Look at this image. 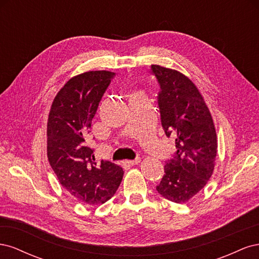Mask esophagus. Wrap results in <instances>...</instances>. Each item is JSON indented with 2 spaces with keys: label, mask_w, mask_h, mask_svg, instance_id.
Segmentation results:
<instances>
[{
  "label": "esophagus",
  "mask_w": 259,
  "mask_h": 259,
  "mask_svg": "<svg viewBox=\"0 0 259 259\" xmlns=\"http://www.w3.org/2000/svg\"><path fill=\"white\" fill-rule=\"evenodd\" d=\"M140 162V159H136V160H126L124 162V164H126L128 166H133V165H136L137 163Z\"/></svg>",
  "instance_id": "obj_1"
}]
</instances>
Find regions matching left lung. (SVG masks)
<instances>
[{
    "label": "left lung",
    "mask_w": 259,
    "mask_h": 259,
    "mask_svg": "<svg viewBox=\"0 0 259 259\" xmlns=\"http://www.w3.org/2000/svg\"><path fill=\"white\" fill-rule=\"evenodd\" d=\"M160 85L158 104L167 137L177 151L166 162L156 190L165 199L185 203L207 184L214 171L217 136L213 117L197 86L177 70L151 65Z\"/></svg>",
    "instance_id": "left-lung-1"
}]
</instances>
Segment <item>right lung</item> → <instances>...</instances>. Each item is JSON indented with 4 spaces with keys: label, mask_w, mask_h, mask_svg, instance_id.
Listing matches in <instances>:
<instances>
[{
    "label": "right lung",
    "mask_w": 259,
    "mask_h": 259,
    "mask_svg": "<svg viewBox=\"0 0 259 259\" xmlns=\"http://www.w3.org/2000/svg\"><path fill=\"white\" fill-rule=\"evenodd\" d=\"M114 72L99 70L71 77L58 93L48 121V158L59 183L80 202L90 205L113 197L124 171L110 161L95 162L86 146L101 97Z\"/></svg>",
    "instance_id": "obj_1"
}]
</instances>
